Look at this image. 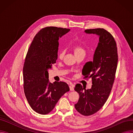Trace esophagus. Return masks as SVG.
<instances>
[{
	"mask_svg": "<svg viewBox=\"0 0 133 133\" xmlns=\"http://www.w3.org/2000/svg\"><path fill=\"white\" fill-rule=\"evenodd\" d=\"M74 85H73L72 83H71V84L69 85V88H70V90L73 91V90H74Z\"/></svg>",
	"mask_w": 133,
	"mask_h": 133,
	"instance_id": "34e87169",
	"label": "esophagus"
}]
</instances>
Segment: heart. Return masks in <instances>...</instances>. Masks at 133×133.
<instances>
[{
    "mask_svg": "<svg viewBox=\"0 0 133 133\" xmlns=\"http://www.w3.org/2000/svg\"><path fill=\"white\" fill-rule=\"evenodd\" d=\"M73 50L74 52V54H78L80 52H85L83 48L81 47V45H79V44H75L73 46ZM64 51L63 50H59L58 52V57L59 58L61 59L64 57Z\"/></svg>",
    "mask_w": 133,
    "mask_h": 133,
    "instance_id": "b5f03b06",
    "label": "heart"
}]
</instances>
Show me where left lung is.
<instances>
[{
  "instance_id": "left-lung-1",
  "label": "left lung",
  "mask_w": 133,
  "mask_h": 133,
  "mask_svg": "<svg viewBox=\"0 0 133 133\" xmlns=\"http://www.w3.org/2000/svg\"><path fill=\"white\" fill-rule=\"evenodd\" d=\"M85 32L99 37L93 61L87 62L82 69L85 79L92 78V88L86 89L81 84H76L74 88L80 95L75 104L76 110L89 116L99 111L108 98L115 79L118 55L116 41L107 31L99 28L86 30Z\"/></svg>"
}]
</instances>
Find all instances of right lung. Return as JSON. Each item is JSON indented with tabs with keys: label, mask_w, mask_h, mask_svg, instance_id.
<instances>
[{
	"label": "right lung",
	"mask_w": 133,
	"mask_h": 133,
	"mask_svg": "<svg viewBox=\"0 0 133 133\" xmlns=\"http://www.w3.org/2000/svg\"><path fill=\"white\" fill-rule=\"evenodd\" d=\"M69 31L53 26L43 28L34 37L26 54L23 67L24 93L31 107L39 114L50 113L69 90L65 82L51 83L48 72L58 58L59 38Z\"/></svg>",
	"instance_id": "right-lung-1"
}]
</instances>
